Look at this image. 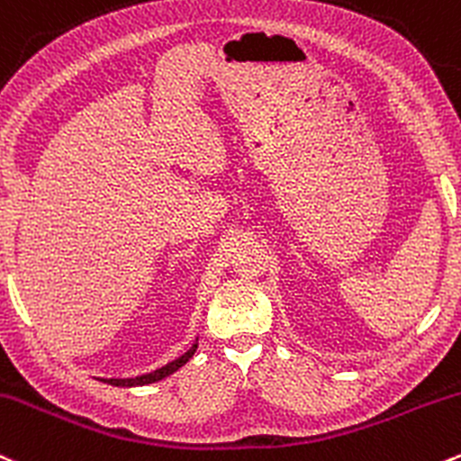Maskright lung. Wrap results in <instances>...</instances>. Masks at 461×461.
I'll list each match as a JSON object with an SVG mask.
<instances>
[{
    "instance_id": "1",
    "label": "right lung",
    "mask_w": 461,
    "mask_h": 461,
    "mask_svg": "<svg viewBox=\"0 0 461 461\" xmlns=\"http://www.w3.org/2000/svg\"><path fill=\"white\" fill-rule=\"evenodd\" d=\"M194 352H196V343H194V346L190 348L188 352H185V354H181L179 358H175V361H170L168 366L159 367V370H155V372H150V374H141V376H135V378H103V381H104V383H109V385H115V387H135V385H149V383H157V381H161V378L170 376V374L179 370L181 366H185V363L190 361V358H192V354H194Z\"/></svg>"
}]
</instances>
